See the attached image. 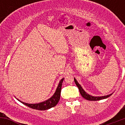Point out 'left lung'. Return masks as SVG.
<instances>
[{
  "label": "left lung",
  "instance_id": "8db88e82",
  "mask_svg": "<svg viewBox=\"0 0 125 125\" xmlns=\"http://www.w3.org/2000/svg\"><path fill=\"white\" fill-rule=\"evenodd\" d=\"M74 82L75 83V85H77L79 89V91H80V94L82 95V96L84 98V99H86L88 100H90V101H96V100H102V99H106V98L109 97V96L112 95L111 94H109V95H105V96H102V97H94L92 96V95H89L88 94H87L86 92L83 89V88H82V86H80V84L77 82V81L76 80V79L74 78Z\"/></svg>",
  "mask_w": 125,
  "mask_h": 125
}]
</instances>
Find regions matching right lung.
<instances>
[{"label":"right lung","instance_id":"add662e5","mask_svg":"<svg viewBox=\"0 0 125 125\" xmlns=\"http://www.w3.org/2000/svg\"><path fill=\"white\" fill-rule=\"evenodd\" d=\"M63 79H62L60 82H59V85H58L56 91H55L54 94L48 100H46V101L43 102H41L39 103H36V104H29V103H24L23 102H21L20 100H17L20 101L21 103L23 104H25L27 106L30 107V108H32V109H37V110H46V109H50V108H52V107L55 106L59 102L60 100V93H61V89H62V82L63 81Z\"/></svg>","mask_w":125,"mask_h":125}]
</instances>
